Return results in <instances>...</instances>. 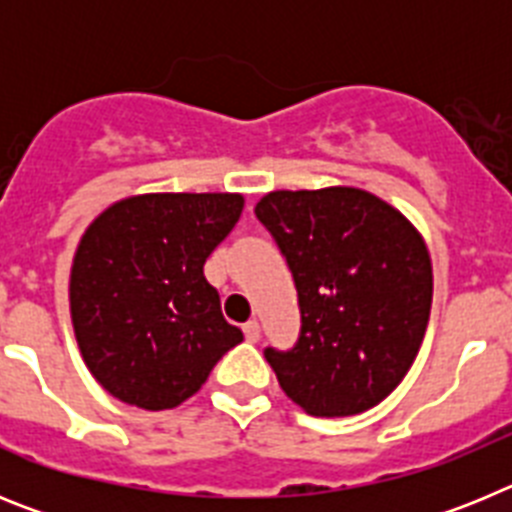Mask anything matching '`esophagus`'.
Returning <instances> with one entry per match:
<instances>
[{"label":"esophagus","mask_w":512,"mask_h":512,"mask_svg":"<svg viewBox=\"0 0 512 512\" xmlns=\"http://www.w3.org/2000/svg\"><path fill=\"white\" fill-rule=\"evenodd\" d=\"M243 336H246V341H251V343L259 341V336H261L259 323H256V320H248V323L243 325Z\"/></svg>","instance_id":"1"}]
</instances>
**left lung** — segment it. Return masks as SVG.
Here are the masks:
<instances>
[{
	"instance_id": "1",
	"label": "left lung",
	"mask_w": 512,
	"mask_h": 512,
	"mask_svg": "<svg viewBox=\"0 0 512 512\" xmlns=\"http://www.w3.org/2000/svg\"><path fill=\"white\" fill-rule=\"evenodd\" d=\"M256 217L282 248L300 297V341L264 351L284 395L318 418L379 405L410 372L431 318L423 235L356 187L277 189L261 197Z\"/></svg>"
}]
</instances>
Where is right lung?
I'll list each match as a JSON object with an SVG mask.
<instances>
[{
    "mask_svg": "<svg viewBox=\"0 0 512 512\" xmlns=\"http://www.w3.org/2000/svg\"><path fill=\"white\" fill-rule=\"evenodd\" d=\"M241 212L243 194H133L84 230L71 264V325L81 359L112 397L176 408L243 341L202 271Z\"/></svg>",
    "mask_w": 512,
    "mask_h": 512,
    "instance_id": "obj_1",
    "label": "right lung"
}]
</instances>
